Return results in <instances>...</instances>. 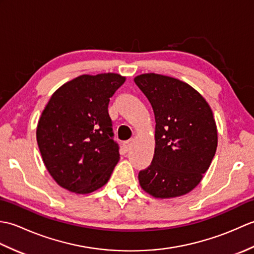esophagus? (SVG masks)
<instances>
[{
  "instance_id": "esophagus-1",
  "label": "esophagus",
  "mask_w": 254,
  "mask_h": 254,
  "mask_svg": "<svg viewBox=\"0 0 254 254\" xmlns=\"http://www.w3.org/2000/svg\"><path fill=\"white\" fill-rule=\"evenodd\" d=\"M132 143H133V138H131V139H128V141H127V142H124V150H126V152H128V150H130V148H131V146H132Z\"/></svg>"
}]
</instances>
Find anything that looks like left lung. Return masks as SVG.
Listing matches in <instances>:
<instances>
[{
  "mask_svg": "<svg viewBox=\"0 0 254 254\" xmlns=\"http://www.w3.org/2000/svg\"><path fill=\"white\" fill-rule=\"evenodd\" d=\"M134 82L155 115V153L138 174L142 189L157 198L185 195L207 171L217 148L213 111L190 85L165 75H138Z\"/></svg>",
  "mask_w": 254,
  "mask_h": 254,
  "instance_id": "obj_1",
  "label": "left lung"
}]
</instances>
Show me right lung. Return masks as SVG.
<instances>
[{
    "mask_svg": "<svg viewBox=\"0 0 254 254\" xmlns=\"http://www.w3.org/2000/svg\"><path fill=\"white\" fill-rule=\"evenodd\" d=\"M126 82L116 73L80 75L51 96L37 126L47 170L59 186L78 194L104 187L120 159L108 113L110 98Z\"/></svg>",
    "mask_w": 254,
    "mask_h": 254,
    "instance_id": "right-lung-1",
    "label": "right lung"
}]
</instances>
